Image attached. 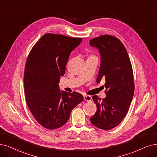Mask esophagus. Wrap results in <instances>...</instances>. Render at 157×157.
Instances as JSON below:
<instances>
[{
	"label": "esophagus",
	"mask_w": 157,
	"mask_h": 157,
	"mask_svg": "<svg viewBox=\"0 0 157 157\" xmlns=\"http://www.w3.org/2000/svg\"><path fill=\"white\" fill-rule=\"evenodd\" d=\"M84 98L87 102H90V101H91V100H92V97L90 95H84Z\"/></svg>",
	"instance_id": "34e87169"
}]
</instances>
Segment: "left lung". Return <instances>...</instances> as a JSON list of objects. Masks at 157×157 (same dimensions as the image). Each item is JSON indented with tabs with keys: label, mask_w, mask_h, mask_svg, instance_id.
Returning a JSON list of instances; mask_svg holds the SVG:
<instances>
[{
	"label": "left lung",
	"mask_w": 157,
	"mask_h": 157,
	"mask_svg": "<svg viewBox=\"0 0 157 157\" xmlns=\"http://www.w3.org/2000/svg\"><path fill=\"white\" fill-rule=\"evenodd\" d=\"M98 49L100 66L97 83L105 78V98L93 96L97 111L90 121L95 127L109 130L117 126L126 115L134 94L133 73L129 55L115 36L101 35L90 41Z\"/></svg>",
	"instance_id": "8db88e82"
}]
</instances>
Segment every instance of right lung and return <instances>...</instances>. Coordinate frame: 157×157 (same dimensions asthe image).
<instances>
[{"instance_id":"right-lung-1","label":"right lung","mask_w":157,"mask_h":157,"mask_svg":"<svg viewBox=\"0 0 157 157\" xmlns=\"http://www.w3.org/2000/svg\"><path fill=\"white\" fill-rule=\"evenodd\" d=\"M82 40L47 33L28 55L24 75L26 101L36 121L46 129L64 126L73 109L84 100L77 92L60 91L59 85L71 52Z\"/></svg>"}]
</instances>
